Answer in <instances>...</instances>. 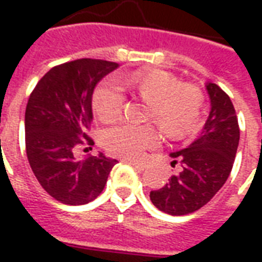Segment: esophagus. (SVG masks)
<instances>
[{
  "instance_id": "34e87169",
  "label": "esophagus",
  "mask_w": 262,
  "mask_h": 262,
  "mask_svg": "<svg viewBox=\"0 0 262 262\" xmlns=\"http://www.w3.org/2000/svg\"><path fill=\"white\" fill-rule=\"evenodd\" d=\"M123 161H125V163H127V164L133 165V167H135V168H137V170H144V168H146V164H144V163H140V161H133V160H130V159H125Z\"/></svg>"
}]
</instances>
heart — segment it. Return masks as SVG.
Wrapping results in <instances>:
<instances>
[{
    "instance_id": "b5f03b06",
    "label": "heart",
    "mask_w": 262,
    "mask_h": 262,
    "mask_svg": "<svg viewBox=\"0 0 262 262\" xmlns=\"http://www.w3.org/2000/svg\"><path fill=\"white\" fill-rule=\"evenodd\" d=\"M146 101L144 118L156 120L170 137L185 135L196 125L203 105L202 91L192 84H182L176 75L164 70L136 71L127 77L102 80L92 92V108L99 119L108 120L122 112L126 97ZM161 139L154 123H132L118 120L102 133L103 144L111 151L137 159L144 150L157 146Z\"/></svg>"
}]
</instances>
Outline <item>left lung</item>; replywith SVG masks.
Masks as SVG:
<instances>
[{"mask_svg":"<svg viewBox=\"0 0 262 262\" xmlns=\"http://www.w3.org/2000/svg\"><path fill=\"white\" fill-rule=\"evenodd\" d=\"M210 112L202 133L187 148L171 154V164H181L168 184L150 192L157 209L172 216L196 212L223 187L236 159L240 127L230 97L219 85H206Z\"/></svg>","mask_w":262,"mask_h":262,"instance_id":"1","label":"left lung"}]
</instances>
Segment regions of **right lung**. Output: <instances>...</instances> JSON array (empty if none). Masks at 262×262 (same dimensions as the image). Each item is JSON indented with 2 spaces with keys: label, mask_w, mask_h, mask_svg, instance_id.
Returning <instances> with one entry per match:
<instances>
[{
  "label": "right lung",
  "mask_w": 262,
  "mask_h": 262,
  "mask_svg": "<svg viewBox=\"0 0 262 262\" xmlns=\"http://www.w3.org/2000/svg\"><path fill=\"white\" fill-rule=\"evenodd\" d=\"M118 63L78 59L54 66L31 92L25 112L26 156L46 192L66 205H84L102 192L118 160L74 157L75 148L92 146V92Z\"/></svg>",
  "instance_id": "obj_1"
}]
</instances>
